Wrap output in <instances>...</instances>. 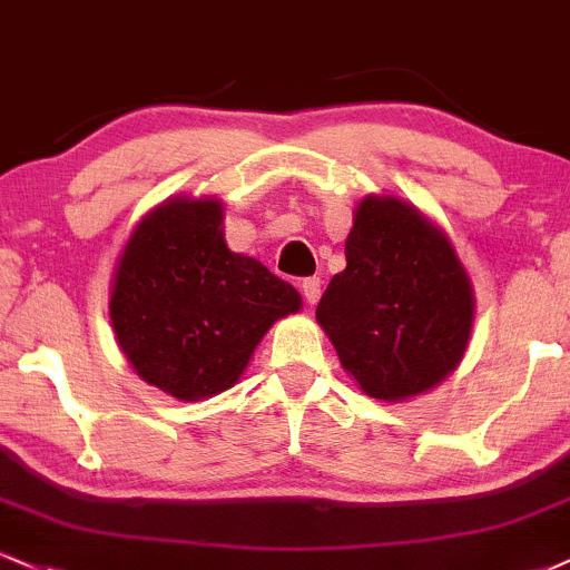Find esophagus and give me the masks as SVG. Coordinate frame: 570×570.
I'll use <instances>...</instances> for the list:
<instances>
[{"label":"esophagus","instance_id":"34e87169","mask_svg":"<svg viewBox=\"0 0 570 570\" xmlns=\"http://www.w3.org/2000/svg\"><path fill=\"white\" fill-rule=\"evenodd\" d=\"M303 294H305V299H307V305H315L318 303V297H321V278H305L303 281Z\"/></svg>","mask_w":570,"mask_h":570}]
</instances>
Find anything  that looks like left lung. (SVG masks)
<instances>
[{
	"instance_id": "obj_1",
	"label": "left lung",
	"mask_w": 570,
	"mask_h": 570,
	"mask_svg": "<svg viewBox=\"0 0 570 570\" xmlns=\"http://www.w3.org/2000/svg\"><path fill=\"white\" fill-rule=\"evenodd\" d=\"M345 271L315 321L368 397L401 403L462 363L475 292L449 233L401 196L368 194L353 209Z\"/></svg>"
}]
</instances>
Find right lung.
<instances>
[{"mask_svg":"<svg viewBox=\"0 0 570 570\" xmlns=\"http://www.w3.org/2000/svg\"><path fill=\"white\" fill-rule=\"evenodd\" d=\"M217 196H175L148 212L116 259L108 315L129 366L177 401L242 380L267 328L303 297L225 244Z\"/></svg>","mask_w":570,"mask_h":570,"instance_id":"add662e5","label":"right lung"}]
</instances>
